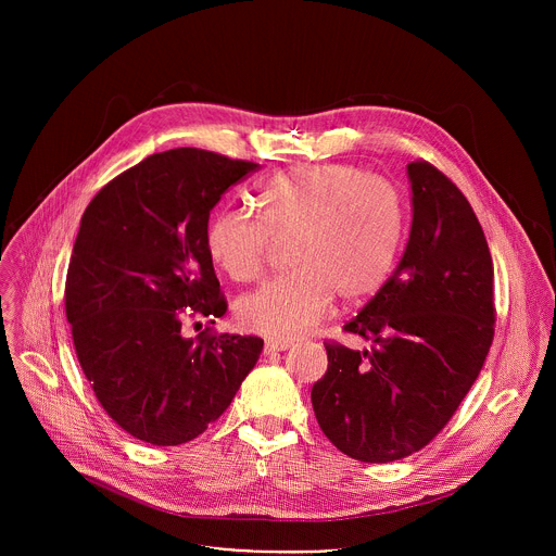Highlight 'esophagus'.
<instances>
[{
  "label": "esophagus",
  "mask_w": 556,
  "mask_h": 556,
  "mask_svg": "<svg viewBox=\"0 0 556 556\" xmlns=\"http://www.w3.org/2000/svg\"><path fill=\"white\" fill-rule=\"evenodd\" d=\"M292 345V341H281V339H268L264 343V354H275V352H286Z\"/></svg>",
  "instance_id": "obj_1"
}]
</instances>
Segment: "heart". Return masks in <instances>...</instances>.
<instances>
[{
	"mask_svg": "<svg viewBox=\"0 0 556 556\" xmlns=\"http://www.w3.org/2000/svg\"><path fill=\"white\" fill-rule=\"evenodd\" d=\"M257 204L262 215L219 208L204 230L208 257L237 283L260 279L275 247L292 242L294 273L237 303L242 328L288 341L319 324L334 294L363 303L389 279L407 215L387 178L350 165L299 167L266 180Z\"/></svg>",
	"mask_w": 556,
	"mask_h": 556,
	"instance_id": "heart-1",
	"label": "heart"
}]
</instances>
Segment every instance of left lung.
Here are the masks:
<instances>
[{"label":"left lung","mask_w":556,"mask_h":556,"mask_svg":"<svg viewBox=\"0 0 556 556\" xmlns=\"http://www.w3.org/2000/svg\"><path fill=\"white\" fill-rule=\"evenodd\" d=\"M414 219L405 255L343 326L367 350L328 341L312 407L345 455L387 464L425 448L480 376L495 337L493 260L464 193L431 163L407 165Z\"/></svg>","instance_id":"left-lung-1"}]
</instances>
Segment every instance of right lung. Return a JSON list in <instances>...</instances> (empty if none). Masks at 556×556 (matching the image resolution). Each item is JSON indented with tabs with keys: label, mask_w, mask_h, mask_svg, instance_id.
I'll return each mask as SVG.
<instances>
[{
	"label": "right lung",
	"mask_w": 556,
	"mask_h": 556,
	"mask_svg": "<svg viewBox=\"0 0 556 556\" xmlns=\"http://www.w3.org/2000/svg\"><path fill=\"white\" fill-rule=\"evenodd\" d=\"M257 167L195 147L153 153L81 217L65 316L101 407L136 440L176 446L204 433L262 354L260 337L182 334L226 314L204 230L219 198Z\"/></svg>",
	"instance_id": "add662e5"
}]
</instances>
